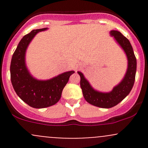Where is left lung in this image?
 Instances as JSON below:
<instances>
[{"mask_svg": "<svg viewBox=\"0 0 148 148\" xmlns=\"http://www.w3.org/2000/svg\"><path fill=\"white\" fill-rule=\"evenodd\" d=\"M110 35L114 38L126 53L127 58V69L123 79L110 92H101L92 88L84 74L78 71L80 78V86L85 100L89 104L101 108H111L123 100L132 89L135 79L137 60L132 45L129 40L120 31H111Z\"/></svg>", "mask_w": 148, "mask_h": 148, "instance_id": "8db88e82", "label": "left lung"}]
</instances>
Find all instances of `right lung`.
Instances as JSON below:
<instances>
[{"label": "right lung", "instance_id": "obj_1", "mask_svg": "<svg viewBox=\"0 0 148 148\" xmlns=\"http://www.w3.org/2000/svg\"><path fill=\"white\" fill-rule=\"evenodd\" d=\"M47 28L31 31L22 38L13 53L10 62V80L18 96L30 107L45 108L59 102L62 91L74 71H66L48 80L33 77L26 65L25 56L34 37Z\"/></svg>", "mask_w": 148, "mask_h": 148}]
</instances>
